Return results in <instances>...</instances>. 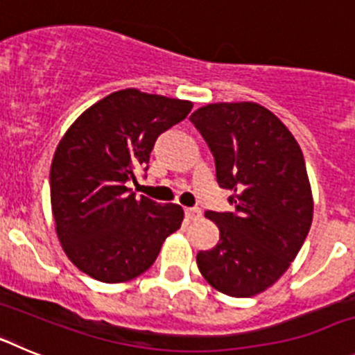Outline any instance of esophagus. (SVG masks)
<instances>
[{
    "label": "esophagus",
    "instance_id": "obj_1",
    "mask_svg": "<svg viewBox=\"0 0 355 355\" xmlns=\"http://www.w3.org/2000/svg\"><path fill=\"white\" fill-rule=\"evenodd\" d=\"M184 215L190 218V220H196L200 216V209L199 208H184Z\"/></svg>",
    "mask_w": 355,
    "mask_h": 355
}]
</instances>
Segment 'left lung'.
Returning <instances> with one entry per match:
<instances>
[{"mask_svg": "<svg viewBox=\"0 0 355 355\" xmlns=\"http://www.w3.org/2000/svg\"><path fill=\"white\" fill-rule=\"evenodd\" d=\"M215 158L216 181L231 190L233 211H206L220 231L197 254L202 277L229 297H254L277 281L299 254L313 220L302 150L270 110L215 103L190 117Z\"/></svg>", "mask_w": 355, "mask_h": 355, "instance_id": "1", "label": "left lung"}]
</instances>
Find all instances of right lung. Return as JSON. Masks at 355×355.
<instances>
[{
	"label": "right lung",
	"instance_id": "add662e5",
	"mask_svg": "<svg viewBox=\"0 0 355 355\" xmlns=\"http://www.w3.org/2000/svg\"><path fill=\"white\" fill-rule=\"evenodd\" d=\"M192 103L137 89L119 90L85 110L55 150L51 206L67 258L101 283L139 277L162 243L181 227L183 208L131 192L147 171L163 131L183 121Z\"/></svg>",
	"mask_w": 355,
	"mask_h": 355
}]
</instances>
